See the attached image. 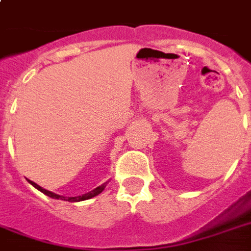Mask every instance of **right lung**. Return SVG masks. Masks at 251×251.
<instances>
[{
    "label": "right lung",
    "instance_id": "1",
    "mask_svg": "<svg viewBox=\"0 0 251 251\" xmlns=\"http://www.w3.org/2000/svg\"><path fill=\"white\" fill-rule=\"evenodd\" d=\"M28 182L31 183L32 186L36 187L37 190H40L41 193H44L45 195H48V197H50V198L61 199V201H69V202H80V201H87V199L94 198V197L99 195L102 190H104V189H105V185H106V183H102L101 186H98L96 189H94V190L88 191V193H86V194H83V195H79V197H69V198H66V197H61V195H58V194H54V193H52V191L45 190V189H43L41 186H39L37 183L32 182V181H29V179H28Z\"/></svg>",
    "mask_w": 251,
    "mask_h": 251
}]
</instances>
